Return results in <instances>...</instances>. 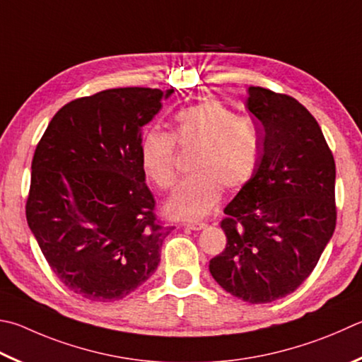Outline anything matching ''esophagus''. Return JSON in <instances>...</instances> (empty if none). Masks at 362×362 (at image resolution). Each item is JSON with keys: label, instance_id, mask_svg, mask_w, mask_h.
<instances>
[{"label": "esophagus", "instance_id": "1", "mask_svg": "<svg viewBox=\"0 0 362 362\" xmlns=\"http://www.w3.org/2000/svg\"><path fill=\"white\" fill-rule=\"evenodd\" d=\"M188 229H193V231H201V229L207 228L206 223H187L185 225Z\"/></svg>", "mask_w": 362, "mask_h": 362}]
</instances>
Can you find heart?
Segmentation results:
<instances>
[{
  "mask_svg": "<svg viewBox=\"0 0 362 362\" xmlns=\"http://www.w3.org/2000/svg\"><path fill=\"white\" fill-rule=\"evenodd\" d=\"M177 147L196 148L189 177L168 199L170 218L199 220L220 201L223 188L234 192L253 179L261 158L258 123L238 115L215 100H202L180 109L173 133L152 128L141 141V164L147 179L160 189L174 187Z\"/></svg>",
  "mask_w": 362,
  "mask_h": 362,
  "instance_id": "1",
  "label": "heart"
}]
</instances>
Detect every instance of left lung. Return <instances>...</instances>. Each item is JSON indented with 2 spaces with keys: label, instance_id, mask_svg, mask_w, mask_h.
<instances>
[{
  "label": "left lung",
  "instance_id": "8db88e82",
  "mask_svg": "<svg viewBox=\"0 0 362 362\" xmlns=\"http://www.w3.org/2000/svg\"><path fill=\"white\" fill-rule=\"evenodd\" d=\"M261 124V158L225 209L226 247L209 262L216 284L250 304L285 298L304 284L337 221L336 163L318 122L293 96L250 87Z\"/></svg>",
  "mask_w": 362,
  "mask_h": 362
}]
</instances>
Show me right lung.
Segmentation results:
<instances>
[{
  "instance_id": "1",
  "label": "right lung",
  "mask_w": 362,
  "mask_h": 362,
  "mask_svg": "<svg viewBox=\"0 0 362 362\" xmlns=\"http://www.w3.org/2000/svg\"><path fill=\"white\" fill-rule=\"evenodd\" d=\"M170 93L127 87L77 98L37 142L26 221L52 271L85 299L120 300L158 267L174 226L155 214L141 141Z\"/></svg>"
}]
</instances>
